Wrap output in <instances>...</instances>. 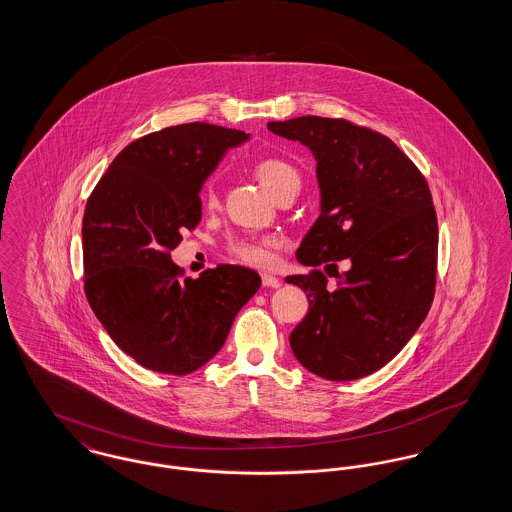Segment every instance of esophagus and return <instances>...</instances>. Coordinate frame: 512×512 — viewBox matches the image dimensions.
Returning <instances> with one entry per match:
<instances>
[{"instance_id": "obj_1", "label": "esophagus", "mask_w": 512, "mask_h": 512, "mask_svg": "<svg viewBox=\"0 0 512 512\" xmlns=\"http://www.w3.org/2000/svg\"><path fill=\"white\" fill-rule=\"evenodd\" d=\"M261 280H263V286L265 288H278L282 282L276 278V276H272V274H261Z\"/></svg>"}]
</instances>
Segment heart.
<instances>
[{
	"instance_id": "obj_1",
	"label": "heart",
	"mask_w": 512,
	"mask_h": 512,
	"mask_svg": "<svg viewBox=\"0 0 512 512\" xmlns=\"http://www.w3.org/2000/svg\"><path fill=\"white\" fill-rule=\"evenodd\" d=\"M253 172H255L257 180L276 199L288 192H299V188H301L299 169L282 157L267 155V157L257 159L253 163ZM201 203L205 209H215L219 205V194H217V186L213 180H209L203 186ZM272 247H274L272 238H234L226 244V251L245 265L267 267L272 261Z\"/></svg>"
}]
</instances>
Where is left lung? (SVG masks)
<instances>
[{
    "instance_id": "obj_1",
    "label": "left lung",
    "mask_w": 512,
    "mask_h": 512,
    "mask_svg": "<svg viewBox=\"0 0 512 512\" xmlns=\"http://www.w3.org/2000/svg\"><path fill=\"white\" fill-rule=\"evenodd\" d=\"M317 159L320 217L288 276L309 297L293 328L297 361L320 378L359 380L391 359L428 315L438 280V215L424 174L388 136L347 119L267 124ZM348 270L336 291L319 268ZM338 274V272H337Z\"/></svg>"
}]
</instances>
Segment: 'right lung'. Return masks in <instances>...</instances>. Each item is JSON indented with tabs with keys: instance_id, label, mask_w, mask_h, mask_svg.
Returning a JSON list of instances; mask_svg holds the SVG:
<instances>
[{
	"instance_id": "obj_1",
	"label": "right lung",
	"mask_w": 512,
	"mask_h": 512,
	"mask_svg": "<svg viewBox=\"0 0 512 512\" xmlns=\"http://www.w3.org/2000/svg\"><path fill=\"white\" fill-rule=\"evenodd\" d=\"M247 138L209 122L149 132L122 149L86 201L84 292L111 340L147 370L184 376L205 365L261 286L240 265L182 280L171 261L201 220V184Z\"/></svg>"
}]
</instances>
